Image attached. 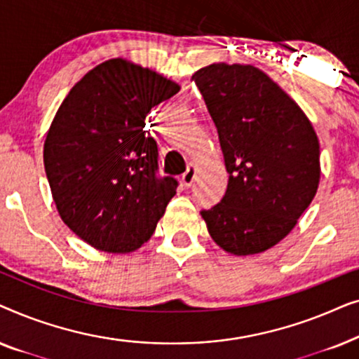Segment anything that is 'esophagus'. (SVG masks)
Segmentation results:
<instances>
[{
	"mask_svg": "<svg viewBox=\"0 0 359 359\" xmlns=\"http://www.w3.org/2000/svg\"><path fill=\"white\" fill-rule=\"evenodd\" d=\"M194 180H196V166L189 165L188 170H186L183 176H181V181H183L184 188H189V186L194 183Z\"/></svg>",
	"mask_w": 359,
	"mask_h": 359,
	"instance_id": "esophagus-1",
	"label": "esophagus"
}]
</instances>
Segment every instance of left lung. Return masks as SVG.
<instances>
[{"label":"left lung","instance_id":"1","mask_svg":"<svg viewBox=\"0 0 359 359\" xmlns=\"http://www.w3.org/2000/svg\"><path fill=\"white\" fill-rule=\"evenodd\" d=\"M217 127L229 184L201 215L214 242L245 257L283 240L312 203L320 147L301 107L258 68L214 63L193 75Z\"/></svg>","mask_w":359,"mask_h":359}]
</instances>
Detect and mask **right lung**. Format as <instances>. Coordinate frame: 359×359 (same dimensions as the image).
Masks as SVG:
<instances>
[{
    "label": "right lung",
    "mask_w": 359,
    "mask_h": 359,
    "mask_svg": "<svg viewBox=\"0 0 359 359\" xmlns=\"http://www.w3.org/2000/svg\"><path fill=\"white\" fill-rule=\"evenodd\" d=\"M178 91L158 73L114 58L86 73L58 107L43 165L62 220L91 247L134 252L155 232L180 183L158 175L145 117Z\"/></svg>",
    "instance_id": "add662e5"
}]
</instances>
